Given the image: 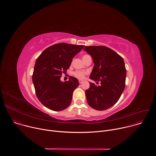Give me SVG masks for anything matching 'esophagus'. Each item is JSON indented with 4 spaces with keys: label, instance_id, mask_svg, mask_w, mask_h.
Returning a JSON list of instances; mask_svg holds the SVG:
<instances>
[{
    "label": "esophagus",
    "instance_id": "34e87169",
    "mask_svg": "<svg viewBox=\"0 0 156 156\" xmlns=\"http://www.w3.org/2000/svg\"><path fill=\"white\" fill-rule=\"evenodd\" d=\"M78 81L80 83H82L83 82V81L82 80H78Z\"/></svg>",
    "mask_w": 156,
    "mask_h": 156
}]
</instances>
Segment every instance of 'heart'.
Listing matches in <instances>:
<instances>
[{"label": "heart", "mask_w": 156, "mask_h": 156, "mask_svg": "<svg viewBox=\"0 0 156 156\" xmlns=\"http://www.w3.org/2000/svg\"><path fill=\"white\" fill-rule=\"evenodd\" d=\"M90 55H84L83 57V60H84L86 58H87V57H89ZM74 75L78 78H80V79H83L84 78L85 76V75L87 74V72H82V71H76L74 72Z\"/></svg>", "instance_id": "heart-1"}]
</instances>
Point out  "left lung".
Here are the masks:
<instances>
[{
    "label": "left lung",
    "instance_id": "1",
    "mask_svg": "<svg viewBox=\"0 0 156 156\" xmlns=\"http://www.w3.org/2000/svg\"><path fill=\"white\" fill-rule=\"evenodd\" d=\"M94 63L90 78L101 81L100 86L90 82L85 94L88 104L98 110L112 107L120 99L125 86L126 70L123 58L105 46H86Z\"/></svg>",
    "mask_w": 156,
    "mask_h": 156
}]
</instances>
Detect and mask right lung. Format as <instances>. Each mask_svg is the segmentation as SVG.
<instances>
[{
	"mask_svg": "<svg viewBox=\"0 0 156 156\" xmlns=\"http://www.w3.org/2000/svg\"><path fill=\"white\" fill-rule=\"evenodd\" d=\"M84 46L58 43L44 50L36 59L33 74V83L39 101L46 107L54 111L67 108L72 100L73 91L78 86L77 78L60 80L73 58Z\"/></svg>",
	"mask_w": 156,
	"mask_h": 156,
	"instance_id": "right-lung-1",
	"label": "right lung"
}]
</instances>
